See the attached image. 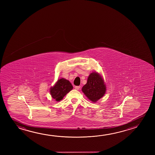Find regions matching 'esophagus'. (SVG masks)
Returning a JSON list of instances; mask_svg holds the SVG:
<instances>
[{
	"label": "esophagus",
	"mask_w": 155,
	"mask_h": 155,
	"mask_svg": "<svg viewBox=\"0 0 155 155\" xmlns=\"http://www.w3.org/2000/svg\"><path fill=\"white\" fill-rule=\"evenodd\" d=\"M80 88H81V86H76L74 87V89L77 90H78Z\"/></svg>",
	"instance_id": "1"
}]
</instances>
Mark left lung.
I'll use <instances>...</instances> for the list:
<instances>
[{
	"mask_svg": "<svg viewBox=\"0 0 155 155\" xmlns=\"http://www.w3.org/2000/svg\"><path fill=\"white\" fill-rule=\"evenodd\" d=\"M81 90L88 99L95 103L105 94L106 86L101 75L97 72H92L89 75L86 84Z\"/></svg>",
	"mask_w": 155,
	"mask_h": 155,
	"instance_id": "8db88e82",
	"label": "left lung"
}]
</instances>
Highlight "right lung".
I'll return each instance as SVG.
<instances>
[{
	"label": "right lung",
	"mask_w": 155,
	"mask_h": 155,
	"mask_svg": "<svg viewBox=\"0 0 155 155\" xmlns=\"http://www.w3.org/2000/svg\"><path fill=\"white\" fill-rule=\"evenodd\" d=\"M72 89L73 86L69 81L64 78L60 79L50 89V94L53 99L59 102Z\"/></svg>",
	"instance_id": "right-lung-1"
}]
</instances>
